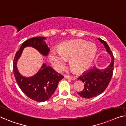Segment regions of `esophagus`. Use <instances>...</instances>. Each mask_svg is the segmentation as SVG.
<instances>
[{
    "label": "esophagus",
    "instance_id": "34e87169",
    "mask_svg": "<svg viewBox=\"0 0 126 126\" xmlns=\"http://www.w3.org/2000/svg\"><path fill=\"white\" fill-rule=\"evenodd\" d=\"M64 78L67 79H70L72 80H75L76 79H75V77L72 76H69V75H64Z\"/></svg>",
    "mask_w": 126,
    "mask_h": 126
}]
</instances>
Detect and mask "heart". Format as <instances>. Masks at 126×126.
Instances as JSON below:
<instances>
[{
    "label": "heart",
    "mask_w": 126,
    "mask_h": 126,
    "mask_svg": "<svg viewBox=\"0 0 126 126\" xmlns=\"http://www.w3.org/2000/svg\"><path fill=\"white\" fill-rule=\"evenodd\" d=\"M96 54V48L92 44L84 41H76L65 43L58 48L52 50L50 55L55 68H63L65 60L70 59V66L76 72H82L91 66Z\"/></svg>",
    "instance_id": "obj_1"
}]
</instances>
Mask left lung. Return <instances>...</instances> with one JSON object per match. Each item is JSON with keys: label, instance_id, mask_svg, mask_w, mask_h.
Returning <instances> with one entry per match:
<instances>
[{"label": "left lung", "instance_id": "obj_1", "mask_svg": "<svg viewBox=\"0 0 126 126\" xmlns=\"http://www.w3.org/2000/svg\"><path fill=\"white\" fill-rule=\"evenodd\" d=\"M106 48L107 51L111 57L110 64L104 69H99L94 66L85 74L80 76L78 80H80L84 84V89L78 92V94L85 98H91L97 96L102 93L111 81L113 74L114 57L109 46L105 41L98 38Z\"/></svg>", "mask_w": 126, "mask_h": 126}]
</instances>
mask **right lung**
Wrapping results in <instances>:
<instances>
[{"instance_id":"obj_1","label":"right lung","mask_w":126,"mask_h":126,"mask_svg":"<svg viewBox=\"0 0 126 126\" xmlns=\"http://www.w3.org/2000/svg\"><path fill=\"white\" fill-rule=\"evenodd\" d=\"M45 37H38L30 38L22 43L20 50L16 52L13 62L14 74L18 87L25 94L37 102H44L49 99L57 89L58 84L63 79L62 75L56 72L50 66L44 64L38 72L31 78H26L18 73L16 63L22 53V50L27 46L36 48L41 54L46 56L49 48L44 40Z\"/></svg>"}]
</instances>
